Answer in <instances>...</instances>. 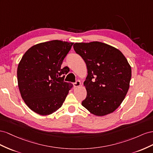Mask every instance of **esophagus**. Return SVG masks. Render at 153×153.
Returning <instances> with one entry per match:
<instances>
[{"label":"esophagus","instance_id":"esophagus-1","mask_svg":"<svg viewBox=\"0 0 153 153\" xmlns=\"http://www.w3.org/2000/svg\"><path fill=\"white\" fill-rule=\"evenodd\" d=\"M81 85V82L79 81H76L74 83V86L76 88V87L79 86Z\"/></svg>","mask_w":153,"mask_h":153}]
</instances>
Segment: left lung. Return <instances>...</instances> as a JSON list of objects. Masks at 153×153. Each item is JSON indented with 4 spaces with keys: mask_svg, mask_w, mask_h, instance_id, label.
Here are the masks:
<instances>
[{
    "mask_svg": "<svg viewBox=\"0 0 153 153\" xmlns=\"http://www.w3.org/2000/svg\"><path fill=\"white\" fill-rule=\"evenodd\" d=\"M74 49L86 63L87 95L82 105L90 113L103 116L114 111L125 98L131 68L116 48L99 42L76 43Z\"/></svg>",
    "mask_w": 153,
    "mask_h": 153,
    "instance_id": "8db88e82",
    "label": "left lung"
}]
</instances>
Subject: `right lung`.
I'll list each match as a JSON object with an SVG mask.
<instances>
[{"label":"right lung","instance_id":"obj_1","mask_svg":"<svg viewBox=\"0 0 153 153\" xmlns=\"http://www.w3.org/2000/svg\"><path fill=\"white\" fill-rule=\"evenodd\" d=\"M73 43L52 40L30 47L22 58L17 69L22 97L39 115H47L62 106L72 88L64 81L68 67L62 68Z\"/></svg>","mask_w":153,"mask_h":153}]
</instances>
